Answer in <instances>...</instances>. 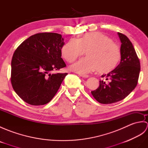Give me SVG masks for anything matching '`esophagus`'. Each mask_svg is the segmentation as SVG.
<instances>
[{
	"mask_svg": "<svg viewBox=\"0 0 148 148\" xmlns=\"http://www.w3.org/2000/svg\"><path fill=\"white\" fill-rule=\"evenodd\" d=\"M79 76H80L81 77H84V78H88V77H89L88 75H86V74H80Z\"/></svg>",
	"mask_w": 148,
	"mask_h": 148,
	"instance_id": "1",
	"label": "esophagus"
}]
</instances>
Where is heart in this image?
Listing matches in <instances>:
<instances>
[{"instance_id":"1","label":"heart","mask_w":148,"mask_h":148,"mask_svg":"<svg viewBox=\"0 0 148 148\" xmlns=\"http://www.w3.org/2000/svg\"><path fill=\"white\" fill-rule=\"evenodd\" d=\"M84 51L86 57L70 66V69L81 74H86L97 71L106 74L116 67L121 58L119 47L112 40L99 32L84 34L79 39H71L63 46L62 56L71 63Z\"/></svg>"}]
</instances>
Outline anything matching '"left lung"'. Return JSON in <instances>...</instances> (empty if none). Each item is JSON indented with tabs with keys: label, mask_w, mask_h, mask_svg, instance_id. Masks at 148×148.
Listing matches in <instances>:
<instances>
[{
	"label": "left lung",
	"mask_w": 148,
	"mask_h": 148,
	"mask_svg": "<svg viewBox=\"0 0 148 148\" xmlns=\"http://www.w3.org/2000/svg\"><path fill=\"white\" fill-rule=\"evenodd\" d=\"M121 42V61L114 70L102 75L99 87L92 94L97 101L108 104L124 99L137 84L140 67V62L132 43L124 34L118 32Z\"/></svg>",
	"instance_id": "left-lung-1"
}]
</instances>
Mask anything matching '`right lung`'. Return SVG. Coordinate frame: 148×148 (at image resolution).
Segmentation results:
<instances>
[{
  "mask_svg": "<svg viewBox=\"0 0 148 148\" xmlns=\"http://www.w3.org/2000/svg\"><path fill=\"white\" fill-rule=\"evenodd\" d=\"M64 41L61 34L39 33L29 37L16 49L11 61V84L25 102L45 105L58 92L67 73L52 72L66 67L61 58Z\"/></svg>",
  "mask_w": 148,
  "mask_h": 148,
  "instance_id": "add662e5",
  "label": "right lung"
}]
</instances>
